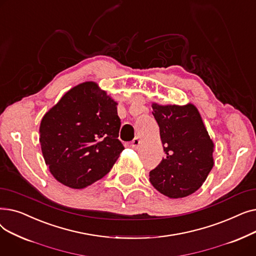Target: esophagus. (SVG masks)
<instances>
[{
  "label": "esophagus",
  "instance_id": "1",
  "mask_svg": "<svg viewBox=\"0 0 256 256\" xmlns=\"http://www.w3.org/2000/svg\"><path fill=\"white\" fill-rule=\"evenodd\" d=\"M140 144H141V140H140L139 138H135V139H134V140L132 141L130 146L132 147L134 150H138V147L140 146Z\"/></svg>",
  "mask_w": 256,
  "mask_h": 256
}]
</instances>
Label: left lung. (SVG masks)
Wrapping results in <instances>:
<instances>
[{
	"label": "left lung",
	"mask_w": 256,
	"mask_h": 256,
	"mask_svg": "<svg viewBox=\"0 0 256 256\" xmlns=\"http://www.w3.org/2000/svg\"><path fill=\"white\" fill-rule=\"evenodd\" d=\"M152 115L167 154L150 172V180L163 195L184 198L195 193L214 166V147L197 108L152 102Z\"/></svg>",
	"instance_id": "1"
}]
</instances>
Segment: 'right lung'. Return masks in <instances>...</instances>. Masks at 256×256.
I'll return each instance as SVG.
<instances>
[{
	"mask_svg": "<svg viewBox=\"0 0 256 256\" xmlns=\"http://www.w3.org/2000/svg\"><path fill=\"white\" fill-rule=\"evenodd\" d=\"M117 104L98 83L88 80L70 89L44 115L39 142L59 182L84 189L111 170L124 150L118 140Z\"/></svg>",
	"mask_w": 256,
	"mask_h": 256,
	"instance_id": "add662e5",
	"label": "right lung"
}]
</instances>
